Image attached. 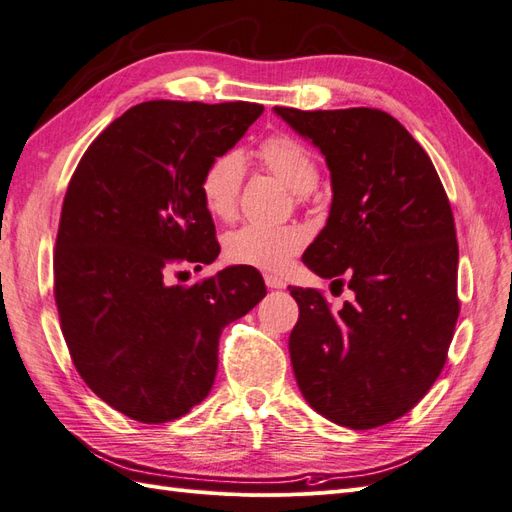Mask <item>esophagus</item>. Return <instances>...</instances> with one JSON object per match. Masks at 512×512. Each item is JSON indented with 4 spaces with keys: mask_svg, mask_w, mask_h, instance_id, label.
<instances>
[{
    "mask_svg": "<svg viewBox=\"0 0 512 512\" xmlns=\"http://www.w3.org/2000/svg\"><path fill=\"white\" fill-rule=\"evenodd\" d=\"M265 284H267V288H286V282L282 280V277H277V275H265Z\"/></svg>",
    "mask_w": 512,
    "mask_h": 512,
    "instance_id": "obj_1",
    "label": "esophagus"
}]
</instances>
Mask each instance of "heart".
I'll return each instance as SVG.
<instances>
[{
  "label": "heart",
  "mask_w": 512,
  "mask_h": 512,
  "mask_svg": "<svg viewBox=\"0 0 512 512\" xmlns=\"http://www.w3.org/2000/svg\"><path fill=\"white\" fill-rule=\"evenodd\" d=\"M256 156L294 194L305 196L316 188L318 162L314 153L297 138L288 134L269 136L265 143H260ZM243 175L245 160L239 151H224L207 164L200 177V198L213 218L222 222L235 218ZM303 243L305 230L299 226L245 224L228 235L226 256L235 265L280 271L288 258L301 250Z\"/></svg>",
  "instance_id": "obj_1"
}]
</instances>
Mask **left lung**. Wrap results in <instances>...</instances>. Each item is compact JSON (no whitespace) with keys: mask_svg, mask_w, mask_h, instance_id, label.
Masks as SVG:
<instances>
[{"mask_svg":"<svg viewBox=\"0 0 512 512\" xmlns=\"http://www.w3.org/2000/svg\"><path fill=\"white\" fill-rule=\"evenodd\" d=\"M327 160L333 203L303 262L342 292L290 288V361L307 404L350 429L410 412L438 380L459 316L455 220L425 149L378 108L275 106ZM331 284V288H333Z\"/></svg>","mask_w":512,"mask_h":512,"instance_id":"8db88e82","label":"left lung"}]
</instances>
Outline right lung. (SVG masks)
Segmentation results:
<instances>
[{
    "mask_svg": "<svg viewBox=\"0 0 512 512\" xmlns=\"http://www.w3.org/2000/svg\"><path fill=\"white\" fill-rule=\"evenodd\" d=\"M262 111L250 102L136 104L70 179L53 258L61 333L89 389L138 423L175 421L200 404L222 329L267 294L254 267L168 284L179 267L218 258L200 177Z\"/></svg>",
    "mask_w": 512,
    "mask_h": 512,
    "instance_id": "obj_1",
    "label": "right lung"
}]
</instances>
